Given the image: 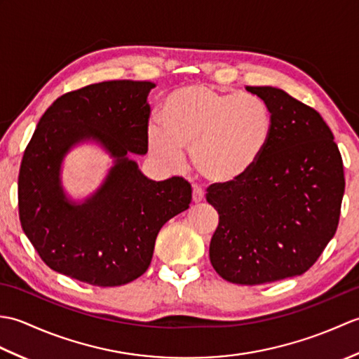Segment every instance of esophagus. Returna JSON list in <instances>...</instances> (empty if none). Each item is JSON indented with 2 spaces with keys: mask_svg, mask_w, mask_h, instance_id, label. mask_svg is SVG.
Returning a JSON list of instances; mask_svg holds the SVG:
<instances>
[{
  "mask_svg": "<svg viewBox=\"0 0 359 359\" xmlns=\"http://www.w3.org/2000/svg\"><path fill=\"white\" fill-rule=\"evenodd\" d=\"M205 199V193L202 191L201 188H194L193 189V202L194 203H199V202H202Z\"/></svg>",
  "mask_w": 359,
  "mask_h": 359,
  "instance_id": "esophagus-1",
  "label": "esophagus"
}]
</instances>
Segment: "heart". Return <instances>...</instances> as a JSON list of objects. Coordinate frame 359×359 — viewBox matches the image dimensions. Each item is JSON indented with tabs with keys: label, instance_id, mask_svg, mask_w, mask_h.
<instances>
[{
	"label": "heart",
	"instance_id": "1",
	"mask_svg": "<svg viewBox=\"0 0 359 359\" xmlns=\"http://www.w3.org/2000/svg\"><path fill=\"white\" fill-rule=\"evenodd\" d=\"M160 128L152 126L148 147L168 171L185 162L189 151L194 171L212 184L245 177L261 158L271 134V114L251 94H231L189 85L172 90L160 108Z\"/></svg>",
	"mask_w": 359,
	"mask_h": 359
}]
</instances>
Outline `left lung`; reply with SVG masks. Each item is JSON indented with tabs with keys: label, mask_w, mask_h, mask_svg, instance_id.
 <instances>
[{
	"label": "left lung",
	"mask_w": 359,
	"mask_h": 359,
	"mask_svg": "<svg viewBox=\"0 0 359 359\" xmlns=\"http://www.w3.org/2000/svg\"><path fill=\"white\" fill-rule=\"evenodd\" d=\"M271 114L256 166L233 184H212L219 215L210 261L225 280L259 285L306 273L337 233L346 180L342 157L319 112L282 89L247 86Z\"/></svg>",
	"instance_id": "obj_1"
}]
</instances>
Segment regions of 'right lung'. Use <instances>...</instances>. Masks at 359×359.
Returning <instances> with one entry per match:
<instances>
[{
    "label": "right lung",
    "mask_w": 359,
    "mask_h": 359,
    "mask_svg": "<svg viewBox=\"0 0 359 359\" xmlns=\"http://www.w3.org/2000/svg\"><path fill=\"white\" fill-rule=\"evenodd\" d=\"M151 81L114 80L71 90L43 114L18 175L22 231L49 269L97 287L123 285L148 270L156 238L188 210L182 177H144L129 152H148ZM95 140L116 158L97 193L83 204L65 199L61 162L75 142Z\"/></svg>",
    "instance_id": "right-lung-1"
}]
</instances>
